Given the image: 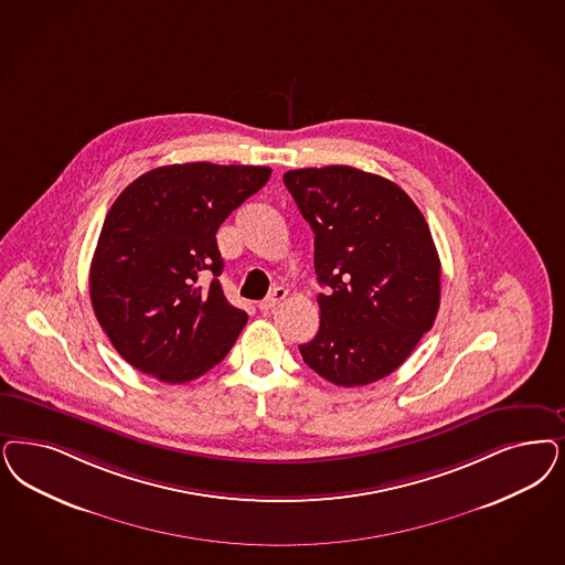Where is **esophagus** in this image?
<instances>
[{
    "label": "esophagus",
    "mask_w": 565,
    "mask_h": 565,
    "mask_svg": "<svg viewBox=\"0 0 565 565\" xmlns=\"http://www.w3.org/2000/svg\"><path fill=\"white\" fill-rule=\"evenodd\" d=\"M286 296H288V290H286V288H275V290H273L265 300H260V302H258V309L263 312L273 311V309H275V307L286 298Z\"/></svg>",
    "instance_id": "34e87169"
}]
</instances>
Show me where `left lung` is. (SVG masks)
Here are the masks:
<instances>
[{
    "mask_svg": "<svg viewBox=\"0 0 565 565\" xmlns=\"http://www.w3.org/2000/svg\"><path fill=\"white\" fill-rule=\"evenodd\" d=\"M284 183L315 234L321 323L300 344L335 386L398 370L440 307V258L428 223L396 183L344 164L296 169Z\"/></svg>",
    "mask_w": 565,
    "mask_h": 565,
    "instance_id": "obj_1",
    "label": "left lung"
}]
</instances>
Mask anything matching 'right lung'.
Instances as JSON below:
<instances>
[{
	"label": "right lung",
	"mask_w": 565,
	"mask_h": 565,
	"mask_svg": "<svg viewBox=\"0 0 565 565\" xmlns=\"http://www.w3.org/2000/svg\"><path fill=\"white\" fill-rule=\"evenodd\" d=\"M269 167L185 162L137 177L110 206L89 269L102 330L136 370L185 384L232 351L248 315L221 290L216 230ZM214 273L206 289L202 274Z\"/></svg>",
	"instance_id": "1"
}]
</instances>
